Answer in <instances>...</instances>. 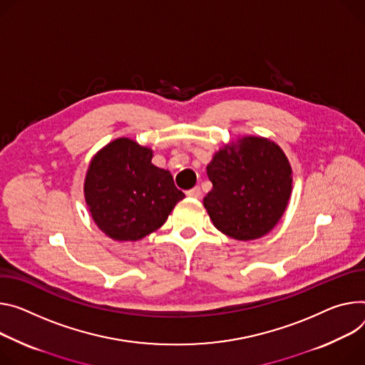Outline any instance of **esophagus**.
I'll return each instance as SVG.
<instances>
[{"label": "esophagus", "instance_id": "esophagus-1", "mask_svg": "<svg viewBox=\"0 0 365 365\" xmlns=\"http://www.w3.org/2000/svg\"><path fill=\"white\" fill-rule=\"evenodd\" d=\"M186 195H187L189 197H201L202 192H201V187H200V186H195V187L189 189V190L186 192Z\"/></svg>", "mask_w": 365, "mask_h": 365}]
</instances>
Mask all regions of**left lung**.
<instances>
[{"mask_svg":"<svg viewBox=\"0 0 365 365\" xmlns=\"http://www.w3.org/2000/svg\"><path fill=\"white\" fill-rule=\"evenodd\" d=\"M212 189L204 207L222 235L242 240L267 236L282 218L292 190V169L282 148L263 137L224 144L207 165Z\"/></svg>","mask_w":365,"mask_h":365,"instance_id":"8db88e82","label":"left lung"}]
</instances>
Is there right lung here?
I'll use <instances>...</instances> for the list:
<instances>
[{
	"instance_id": "obj_1",
	"label": "right lung",
	"mask_w": 365,
	"mask_h": 365,
	"mask_svg": "<svg viewBox=\"0 0 365 365\" xmlns=\"http://www.w3.org/2000/svg\"><path fill=\"white\" fill-rule=\"evenodd\" d=\"M153 150L116 138L98 150L84 179L90 215L116 242H137L160 228L185 193L169 170L151 163Z\"/></svg>"
}]
</instances>
